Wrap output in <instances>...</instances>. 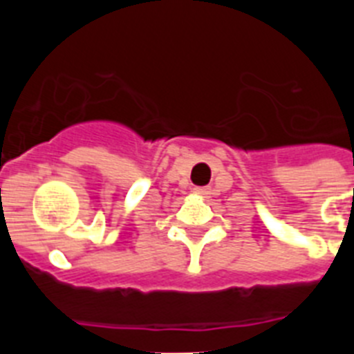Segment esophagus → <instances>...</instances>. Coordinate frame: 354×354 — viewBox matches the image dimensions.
Returning <instances> with one entry per match:
<instances>
[{
    "label": "esophagus",
    "mask_w": 354,
    "mask_h": 354,
    "mask_svg": "<svg viewBox=\"0 0 354 354\" xmlns=\"http://www.w3.org/2000/svg\"><path fill=\"white\" fill-rule=\"evenodd\" d=\"M193 192H195V195H198V196H207L209 193H211V189H209V187H198V186H196Z\"/></svg>",
    "instance_id": "1"
}]
</instances>
